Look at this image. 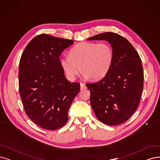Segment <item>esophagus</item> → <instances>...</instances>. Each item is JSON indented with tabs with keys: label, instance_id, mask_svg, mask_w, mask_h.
<instances>
[{
	"label": "esophagus",
	"instance_id": "1",
	"mask_svg": "<svg viewBox=\"0 0 160 160\" xmlns=\"http://www.w3.org/2000/svg\"><path fill=\"white\" fill-rule=\"evenodd\" d=\"M80 85H81V91L85 90V89L87 88V87H86V85H85V84H83V83H82V82H81Z\"/></svg>",
	"mask_w": 160,
	"mask_h": 160
}]
</instances>
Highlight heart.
<instances>
[{
  "instance_id": "heart-1",
  "label": "heart",
  "mask_w": 160,
  "mask_h": 160,
  "mask_svg": "<svg viewBox=\"0 0 160 160\" xmlns=\"http://www.w3.org/2000/svg\"><path fill=\"white\" fill-rule=\"evenodd\" d=\"M113 50L109 43L81 42L77 44L60 59L68 78L74 80L81 72L92 80L101 79L110 70L113 62Z\"/></svg>"
}]
</instances>
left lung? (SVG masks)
<instances>
[{
    "instance_id": "1",
    "label": "left lung",
    "mask_w": 160,
    "mask_h": 160,
    "mask_svg": "<svg viewBox=\"0 0 160 160\" xmlns=\"http://www.w3.org/2000/svg\"><path fill=\"white\" fill-rule=\"evenodd\" d=\"M88 40H104L113 50V62L104 78L86 84L97 118L109 125L125 122L137 109L143 89L141 60L128 40L118 33L106 32Z\"/></svg>"
}]
</instances>
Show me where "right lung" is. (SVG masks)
<instances>
[{"mask_svg":"<svg viewBox=\"0 0 160 160\" xmlns=\"http://www.w3.org/2000/svg\"><path fill=\"white\" fill-rule=\"evenodd\" d=\"M73 41L47 34L33 38L22 53L19 66V91L24 110L33 122L47 130L64 125L80 84L68 81L60 60Z\"/></svg>","mask_w":160,"mask_h":160,"instance_id":"obj_1","label":"right lung"}]
</instances>
